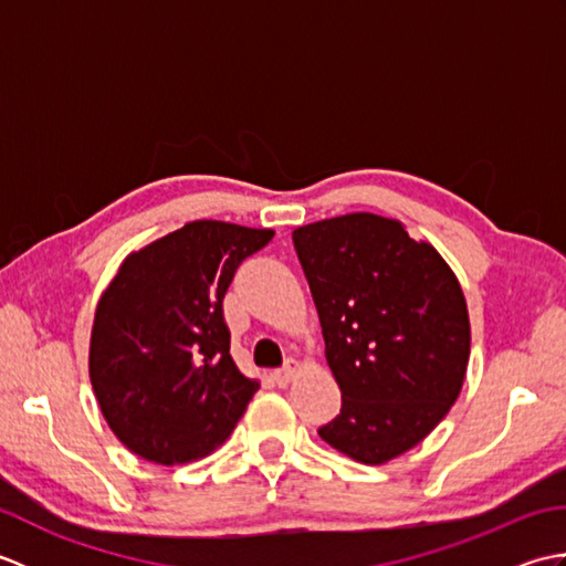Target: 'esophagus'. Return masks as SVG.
<instances>
[{
    "label": "esophagus",
    "instance_id": "1",
    "mask_svg": "<svg viewBox=\"0 0 566 566\" xmlns=\"http://www.w3.org/2000/svg\"><path fill=\"white\" fill-rule=\"evenodd\" d=\"M298 371H302V363H298V359H286V365L280 371H274V381L280 384V387H286V384L294 381Z\"/></svg>",
    "mask_w": 566,
    "mask_h": 566
}]
</instances>
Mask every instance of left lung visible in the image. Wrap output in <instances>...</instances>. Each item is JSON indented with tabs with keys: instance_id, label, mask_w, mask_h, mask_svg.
I'll list each match as a JSON object with an SVG mask.
<instances>
[{
	"instance_id": "1",
	"label": "left lung",
	"mask_w": 566,
	"mask_h": 566,
	"mask_svg": "<svg viewBox=\"0 0 566 566\" xmlns=\"http://www.w3.org/2000/svg\"><path fill=\"white\" fill-rule=\"evenodd\" d=\"M294 248L343 394L318 436L355 462L387 464L423 442L462 391L460 280L428 240L367 211L296 228Z\"/></svg>"
}]
</instances>
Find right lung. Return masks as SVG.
<instances>
[{
	"label": "right lung",
	"instance_id": "1",
	"mask_svg": "<svg viewBox=\"0 0 566 566\" xmlns=\"http://www.w3.org/2000/svg\"><path fill=\"white\" fill-rule=\"evenodd\" d=\"M272 228L191 221L128 252L102 292L90 381L114 436L143 460H201L231 436L258 379L233 363L223 296Z\"/></svg>",
	"mask_w": 566,
	"mask_h": 566
}]
</instances>
